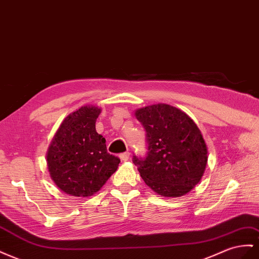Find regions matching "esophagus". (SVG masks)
I'll return each instance as SVG.
<instances>
[{
	"mask_svg": "<svg viewBox=\"0 0 259 259\" xmlns=\"http://www.w3.org/2000/svg\"><path fill=\"white\" fill-rule=\"evenodd\" d=\"M122 161H127V160L130 159V152H124L122 153V155L120 156Z\"/></svg>",
	"mask_w": 259,
	"mask_h": 259,
	"instance_id": "obj_1",
	"label": "esophagus"
}]
</instances>
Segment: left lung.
<instances>
[{"label": "left lung", "instance_id": "8db88e82", "mask_svg": "<svg viewBox=\"0 0 259 259\" xmlns=\"http://www.w3.org/2000/svg\"><path fill=\"white\" fill-rule=\"evenodd\" d=\"M147 133L148 153L134 157L142 179L163 197H181L204 176L208 148L198 126L183 111L170 104H151L135 111Z\"/></svg>", "mask_w": 259, "mask_h": 259}]
</instances>
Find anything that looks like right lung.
Listing matches in <instances>:
<instances>
[{"instance_id":"right-lung-1","label":"right lung","mask_w":259,"mask_h":259,"mask_svg":"<svg viewBox=\"0 0 259 259\" xmlns=\"http://www.w3.org/2000/svg\"><path fill=\"white\" fill-rule=\"evenodd\" d=\"M100 113V108L83 106L68 114L48 148L50 177L71 196L87 197L100 191L120 163V159L108 152L106 139L96 131Z\"/></svg>"}]
</instances>
